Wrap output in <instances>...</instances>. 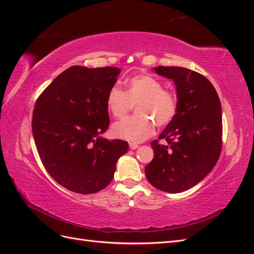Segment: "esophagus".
I'll return each mask as SVG.
<instances>
[{"label":"esophagus","mask_w":254,"mask_h":254,"mask_svg":"<svg viewBox=\"0 0 254 254\" xmlns=\"http://www.w3.org/2000/svg\"><path fill=\"white\" fill-rule=\"evenodd\" d=\"M138 147H139V146H138V144H137L136 142H129V149L135 150V149H137Z\"/></svg>","instance_id":"34e87169"}]
</instances>
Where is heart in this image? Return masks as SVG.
Listing matches in <instances>:
<instances>
[{"label":"heart","instance_id":"obj_1","mask_svg":"<svg viewBox=\"0 0 254 254\" xmlns=\"http://www.w3.org/2000/svg\"><path fill=\"white\" fill-rule=\"evenodd\" d=\"M137 116L115 122L112 134L120 139L140 142L154 132L157 127H166L176 117L178 101L169 90L163 89L159 79L148 74H139L127 82V91L113 86L106 96L108 112L115 118L125 116L132 105Z\"/></svg>","mask_w":254,"mask_h":254}]
</instances>
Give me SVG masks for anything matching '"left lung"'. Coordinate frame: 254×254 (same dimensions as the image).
I'll use <instances>...</instances> for the list:
<instances>
[{
    "instance_id": "obj_1",
    "label": "left lung",
    "mask_w": 254,
    "mask_h": 254,
    "mask_svg": "<svg viewBox=\"0 0 254 254\" xmlns=\"http://www.w3.org/2000/svg\"><path fill=\"white\" fill-rule=\"evenodd\" d=\"M176 85V117L151 142L152 162L144 168L149 182L159 190L177 193L190 190L213 170L222 146V116L212 83L198 72L183 67L153 69Z\"/></svg>"
}]
</instances>
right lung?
<instances>
[{"instance_id": "add662e5", "label": "right lung", "mask_w": 254, "mask_h": 254, "mask_svg": "<svg viewBox=\"0 0 254 254\" xmlns=\"http://www.w3.org/2000/svg\"><path fill=\"white\" fill-rule=\"evenodd\" d=\"M119 73L116 67H70L36 101L32 129L40 159L49 175L71 191L103 190L128 150L125 140L100 136L110 126L106 96Z\"/></svg>"}]
</instances>
